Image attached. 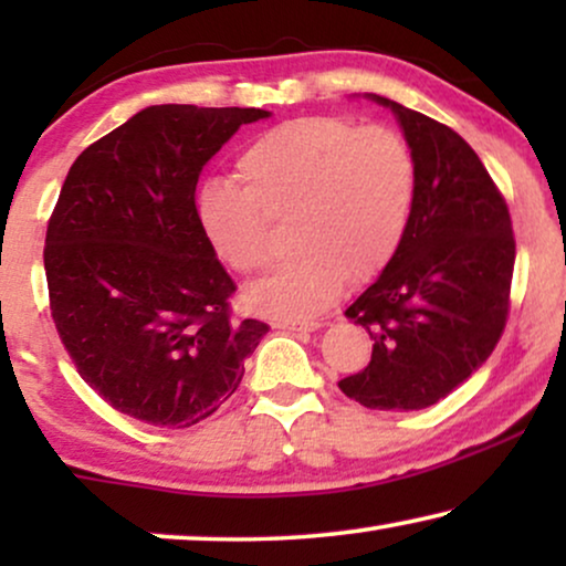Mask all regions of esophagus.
Listing matches in <instances>:
<instances>
[{
    "mask_svg": "<svg viewBox=\"0 0 566 566\" xmlns=\"http://www.w3.org/2000/svg\"><path fill=\"white\" fill-rule=\"evenodd\" d=\"M273 327L277 329H291V332H314L319 327V322H301V319H275Z\"/></svg>",
    "mask_w": 566,
    "mask_h": 566,
    "instance_id": "esophagus-1",
    "label": "esophagus"
}]
</instances>
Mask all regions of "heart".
Masks as SVG:
<instances>
[{
    "mask_svg": "<svg viewBox=\"0 0 566 566\" xmlns=\"http://www.w3.org/2000/svg\"><path fill=\"white\" fill-rule=\"evenodd\" d=\"M242 188L206 182L196 219L219 260L252 275L270 265L268 216L291 219L298 254L254 285V308L283 319L322 314L345 277L368 281L389 265L412 219L417 165L397 130L343 118H296L265 130L237 159Z\"/></svg>",
    "mask_w": 566,
    "mask_h": 566,
    "instance_id": "obj_1",
    "label": "heart"
}]
</instances>
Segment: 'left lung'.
I'll return each instance as SVG.
<instances>
[{
	"label": "left lung",
	"instance_id": "obj_1",
	"mask_svg": "<svg viewBox=\"0 0 566 566\" xmlns=\"http://www.w3.org/2000/svg\"><path fill=\"white\" fill-rule=\"evenodd\" d=\"M417 165L399 250L347 306L374 339L370 363L337 386L368 409L432 407L490 358L507 322L513 223L476 151L443 123L381 95Z\"/></svg>",
	"mask_w": 566,
	"mask_h": 566
}]
</instances>
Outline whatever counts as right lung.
Here are the masks:
<instances>
[{
  "instance_id": "right-lung-1",
  "label": "right lung",
  "mask_w": 566,
  "mask_h": 566,
  "mask_svg": "<svg viewBox=\"0 0 566 566\" xmlns=\"http://www.w3.org/2000/svg\"><path fill=\"white\" fill-rule=\"evenodd\" d=\"M260 107L151 105L87 146L45 231L51 316L76 370L123 415L190 428L213 415L268 335L196 219V185Z\"/></svg>"
}]
</instances>
